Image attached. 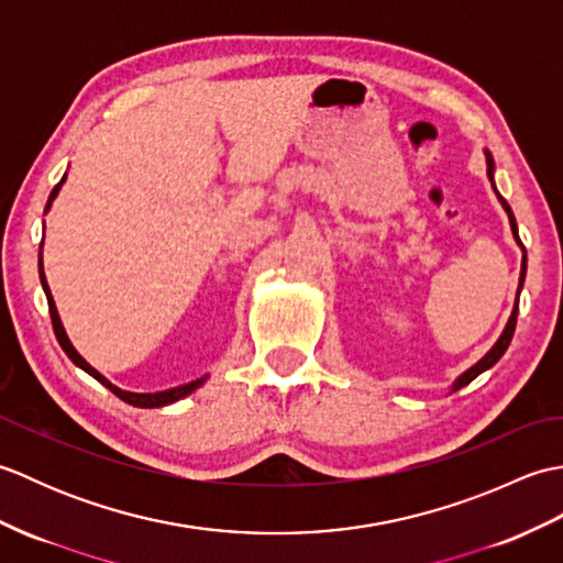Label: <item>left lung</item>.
<instances>
[{"mask_svg":"<svg viewBox=\"0 0 563 563\" xmlns=\"http://www.w3.org/2000/svg\"><path fill=\"white\" fill-rule=\"evenodd\" d=\"M486 174H488V178H492V186H494V159H492V154L486 152ZM494 190H496V186H494ZM496 196H498V200H500V206H504V210L508 212V220H510V230H512V236H516V242L520 244V249L525 251V246H522V242H520V236H518V224H516V218H512V210H510V206L506 202V198L498 194L496 190ZM525 271H528V256H522V268H520V285H518V295H520V290H522V283H525ZM516 321H518V300H516V307H512V314H510V319H508V324H506V329H504V333H500V339L494 343V349L488 351L479 363L476 365H472L470 369H466V373H462L457 379H454V385H452V391H457V389H462L464 385H470V382L474 379V377H479L484 369H488V367H494L498 361H500V355H504L506 351H508V345H510V339H512V333H516Z\"/></svg>","mask_w":563,"mask_h":563,"instance_id":"1","label":"left lung"}]
</instances>
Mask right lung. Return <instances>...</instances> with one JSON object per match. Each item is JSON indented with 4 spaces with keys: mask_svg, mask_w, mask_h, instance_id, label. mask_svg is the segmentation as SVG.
<instances>
[{
    "mask_svg": "<svg viewBox=\"0 0 563 563\" xmlns=\"http://www.w3.org/2000/svg\"><path fill=\"white\" fill-rule=\"evenodd\" d=\"M65 184V176H63V181H59L55 188H53V194H51V198H47V206H45V212H47V208L53 206V200H55V196L59 194V186ZM43 246V244H41ZM38 273H41V285H43V290H45V297H47V307H51V319H53V329H55V336H57V341H59V345H63V351L67 353V357L71 363H75L77 367H81L84 373H89L93 379H99L103 387H109L118 399H123L125 404H133V406H140V409H154V406H166V404H174V401H178V399H184V397H188L190 391H196L202 382L208 379V375L206 377H200V379H194V382H188V385H181V387H174V389H164V391H154V394H135V391H125V389H121V387H115V385H111L109 379H106L99 369H93L87 361H84V357L75 351V345L69 343V339H67V333H65V327H63V321H59V314H57V307H55V300H53V295H51V288H47V280H45V273H43V258L38 256Z\"/></svg>",
    "mask_w": 563,
    "mask_h": 563,
    "instance_id": "1",
    "label": "right lung"
}]
</instances>
